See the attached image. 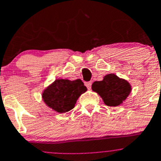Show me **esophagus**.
Listing matches in <instances>:
<instances>
[{"label": "esophagus", "instance_id": "34e87169", "mask_svg": "<svg viewBox=\"0 0 161 161\" xmlns=\"http://www.w3.org/2000/svg\"><path fill=\"white\" fill-rule=\"evenodd\" d=\"M92 82L91 81V82H86V83H85V85H86V86L87 87V88H91V86H92Z\"/></svg>", "mask_w": 161, "mask_h": 161}]
</instances>
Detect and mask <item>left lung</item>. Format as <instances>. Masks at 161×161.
Wrapping results in <instances>:
<instances>
[{
	"label": "left lung",
	"mask_w": 161,
	"mask_h": 161,
	"mask_svg": "<svg viewBox=\"0 0 161 161\" xmlns=\"http://www.w3.org/2000/svg\"><path fill=\"white\" fill-rule=\"evenodd\" d=\"M92 89L100 95L106 105L112 107L122 104L131 92L129 82L114 74L107 75L102 81L93 82Z\"/></svg>",
	"instance_id": "1"
}]
</instances>
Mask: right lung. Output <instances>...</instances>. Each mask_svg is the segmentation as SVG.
I'll return each instance as SVG.
<instances>
[{"label":"right lung","mask_w":161,"mask_h":161,"mask_svg":"<svg viewBox=\"0 0 161 161\" xmlns=\"http://www.w3.org/2000/svg\"><path fill=\"white\" fill-rule=\"evenodd\" d=\"M86 91L80 79H57L44 91V103L57 113H66L74 108L77 100Z\"/></svg>","instance_id":"obj_1"}]
</instances>
